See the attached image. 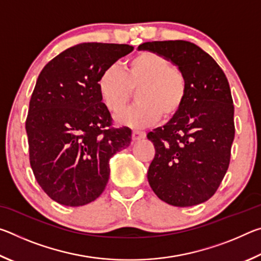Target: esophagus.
<instances>
[{"label": "esophagus", "mask_w": 261, "mask_h": 261, "mask_svg": "<svg viewBox=\"0 0 261 261\" xmlns=\"http://www.w3.org/2000/svg\"><path fill=\"white\" fill-rule=\"evenodd\" d=\"M146 136V134L143 131H134L132 132V140L136 141V140H139L141 138H144V137Z\"/></svg>", "instance_id": "34e87169"}]
</instances>
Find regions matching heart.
<instances>
[{"mask_svg":"<svg viewBox=\"0 0 261 261\" xmlns=\"http://www.w3.org/2000/svg\"><path fill=\"white\" fill-rule=\"evenodd\" d=\"M99 94L106 108L114 114L125 109L137 91L138 103L117 116L120 124L144 127L176 116L188 94V81L179 68L166 56L143 51L125 63L124 70L110 65L98 79Z\"/></svg>","mask_w":261,"mask_h":261,"instance_id":"b5f03b06","label":"heart"}]
</instances>
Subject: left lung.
<instances>
[{
	"instance_id": "obj_1",
	"label": "left lung",
	"mask_w": 261,
	"mask_h": 261,
	"mask_svg": "<svg viewBox=\"0 0 261 261\" xmlns=\"http://www.w3.org/2000/svg\"><path fill=\"white\" fill-rule=\"evenodd\" d=\"M138 49L166 56L188 81L178 114L147 134L155 147L148 183L169 205L201 204L216 192L230 162L235 124L228 79L213 57L192 42H144Z\"/></svg>"
}]
</instances>
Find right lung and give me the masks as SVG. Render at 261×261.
I'll return each mask as SVG.
<instances>
[{"mask_svg":"<svg viewBox=\"0 0 261 261\" xmlns=\"http://www.w3.org/2000/svg\"><path fill=\"white\" fill-rule=\"evenodd\" d=\"M129 45L84 42L45 65L30 100L25 129L34 177L53 200L83 206L103 192L109 160L131 143V129L112 126L98 79Z\"/></svg>","mask_w":261,"mask_h":261,"instance_id":"1","label":"right lung"}]
</instances>
